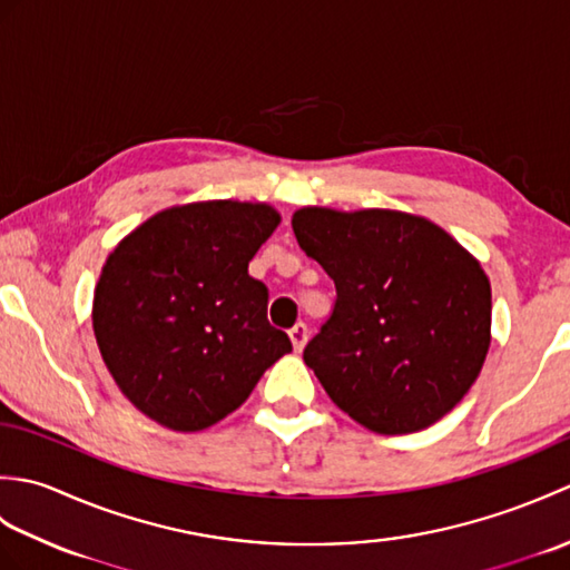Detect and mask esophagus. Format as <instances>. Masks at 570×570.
I'll return each mask as SVG.
<instances>
[{"label": "esophagus", "mask_w": 570, "mask_h": 570, "mask_svg": "<svg viewBox=\"0 0 570 570\" xmlns=\"http://www.w3.org/2000/svg\"><path fill=\"white\" fill-rule=\"evenodd\" d=\"M288 337H292L296 353H298V350H304V345H306V341H308V325H306V323H296L294 328L288 331Z\"/></svg>", "instance_id": "34e87169"}]
</instances>
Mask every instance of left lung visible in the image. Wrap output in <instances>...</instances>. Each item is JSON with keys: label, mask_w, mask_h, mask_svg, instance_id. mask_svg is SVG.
I'll return each mask as SVG.
<instances>
[{"label": "left lung", "mask_w": 570, "mask_h": 570, "mask_svg": "<svg viewBox=\"0 0 570 570\" xmlns=\"http://www.w3.org/2000/svg\"><path fill=\"white\" fill-rule=\"evenodd\" d=\"M292 225L335 282L331 316L304 350L335 406L382 435L443 419L490 347L480 264L439 225L396 210L304 208Z\"/></svg>", "instance_id": "left-lung-1"}]
</instances>
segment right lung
Listing matches in <instances>:
<instances>
[{
  "label": "right lung",
  "instance_id": "obj_1",
  "mask_svg": "<svg viewBox=\"0 0 570 570\" xmlns=\"http://www.w3.org/2000/svg\"><path fill=\"white\" fill-rule=\"evenodd\" d=\"M276 225L269 205L190 203L149 217L110 254L92 328L141 414L174 431L208 429L292 353L266 318L269 292L247 272Z\"/></svg>",
  "mask_w": 570,
  "mask_h": 570
}]
</instances>
